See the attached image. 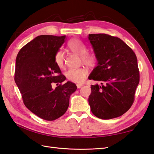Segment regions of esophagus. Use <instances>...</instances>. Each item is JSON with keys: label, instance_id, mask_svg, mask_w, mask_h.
<instances>
[{"label": "esophagus", "instance_id": "34e87169", "mask_svg": "<svg viewBox=\"0 0 154 154\" xmlns=\"http://www.w3.org/2000/svg\"><path fill=\"white\" fill-rule=\"evenodd\" d=\"M82 86H83V84H82V83H77V87L78 89H80V88Z\"/></svg>", "mask_w": 154, "mask_h": 154}]
</instances>
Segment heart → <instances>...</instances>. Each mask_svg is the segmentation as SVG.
Returning a JSON list of instances; mask_svg holds the SVG:
<instances>
[{"label":"heart","instance_id":"obj_1","mask_svg":"<svg viewBox=\"0 0 154 154\" xmlns=\"http://www.w3.org/2000/svg\"><path fill=\"white\" fill-rule=\"evenodd\" d=\"M69 49L77 55H79L81 61L83 64L87 67H92L97 64V57L93 53L87 51V48L83 42L77 39H72L67 44ZM54 61L57 66L63 69L64 67V56L61 50L58 51L54 56ZM87 75V71L85 68L80 67L78 69H71L65 73L67 79L75 83H82L85 79Z\"/></svg>","mask_w":154,"mask_h":154}]
</instances>
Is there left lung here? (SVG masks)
<instances>
[{"label": "left lung", "instance_id": "left-lung-1", "mask_svg": "<svg viewBox=\"0 0 154 154\" xmlns=\"http://www.w3.org/2000/svg\"><path fill=\"white\" fill-rule=\"evenodd\" d=\"M88 38L98 61L89 79L102 85L91 86V112L104 120L122 116L132 105L140 82L136 55L119 38L105 34H89Z\"/></svg>", "mask_w": 154, "mask_h": 154}]
</instances>
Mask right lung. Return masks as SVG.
<instances>
[{
  "label": "right lung",
  "instance_id": "right-lung-1",
  "mask_svg": "<svg viewBox=\"0 0 154 154\" xmlns=\"http://www.w3.org/2000/svg\"><path fill=\"white\" fill-rule=\"evenodd\" d=\"M65 35H41L21 48L16 56L14 81L25 106L45 120L63 116L69 105L75 83L65 80L54 61L55 54L65 42ZM52 82L56 83L55 89ZM60 83V84H59Z\"/></svg>",
  "mask_w": 154,
  "mask_h": 154
}]
</instances>
